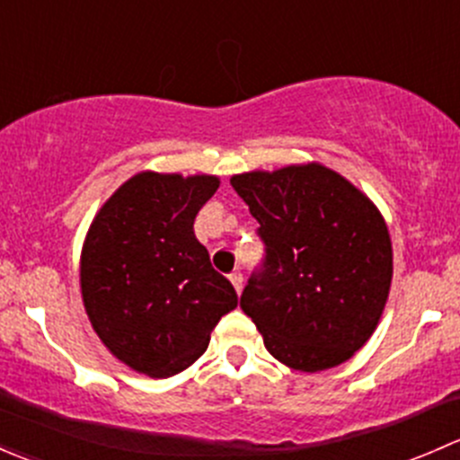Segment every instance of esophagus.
Instances as JSON below:
<instances>
[{
  "mask_svg": "<svg viewBox=\"0 0 460 460\" xmlns=\"http://www.w3.org/2000/svg\"><path fill=\"white\" fill-rule=\"evenodd\" d=\"M229 280H231V285H234V289L240 294V291H243V282H244L243 273L234 271V273H231V276H229Z\"/></svg>",
  "mask_w": 460,
  "mask_h": 460,
  "instance_id": "34e87169",
  "label": "esophagus"
}]
</instances>
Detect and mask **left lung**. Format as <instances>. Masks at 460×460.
I'll return each instance as SVG.
<instances>
[{
    "label": "left lung",
    "instance_id": "left-lung-1",
    "mask_svg": "<svg viewBox=\"0 0 460 460\" xmlns=\"http://www.w3.org/2000/svg\"><path fill=\"white\" fill-rule=\"evenodd\" d=\"M231 187L264 243L240 307L269 354L300 372L345 363L374 333L392 285V240L380 211L316 162L234 175Z\"/></svg>",
    "mask_w": 460,
    "mask_h": 460
}]
</instances>
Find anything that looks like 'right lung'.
I'll use <instances>...</instances> for the list:
<instances>
[{
  "mask_svg": "<svg viewBox=\"0 0 460 460\" xmlns=\"http://www.w3.org/2000/svg\"><path fill=\"white\" fill-rule=\"evenodd\" d=\"M217 187L216 175L144 171L104 202L86 234L80 285L88 320L115 358L151 378L196 363L217 320L238 305L193 234Z\"/></svg>",
  "mask_w": 460,
  "mask_h": 460,
  "instance_id": "obj_1",
  "label": "right lung"
}]
</instances>
